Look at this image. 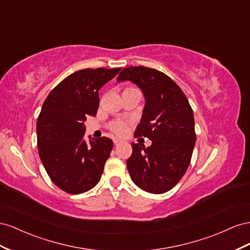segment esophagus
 I'll use <instances>...</instances> for the list:
<instances>
[{
  "mask_svg": "<svg viewBox=\"0 0 250 250\" xmlns=\"http://www.w3.org/2000/svg\"><path fill=\"white\" fill-rule=\"evenodd\" d=\"M113 142H114V145H119L120 144V142H121V140H119V139H117V138H114L113 139Z\"/></svg>",
  "mask_w": 250,
  "mask_h": 250,
  "instance_id": "esophagus-1",
  "label": "esophagus"
}]
</instances>
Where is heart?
<instances>
[{
  "label": "heart",
  "instance_id": "1",
  "mask_svg": "<svg viewBox=\"0 0 250 250\" xmlns=\"http://www.w3.org/2000/svg\"><path fill=\"white\" fill-rule=\"evenodd\" d=\"M129 89H135V88H126L125 90H129ZM110 130L113 133L118 135V136H123V135H125L127 131V125L125 121H121V120L113 121V123L110 125Z\"/></svg>",
  "mask_w": 250,
  "mask_h": 250
}]
</instances>
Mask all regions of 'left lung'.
<instances>
[{
	"mask_svg": "<svg viewBox=\"0 0 250 250\" xmlns=\"http://www.w3.org/2000/svg\"><path fill=\"white\" fill-rule=\"evenodd\" d=\"M130 81L141 89L146 104L135 137H146L152 145L132 144L126 160L131 179L152 194H163L180 181L190 163L196 142L191 106L172 78L147 67L123 69L117 82Z\"/></svg>",
	"mask_w": 250,
	"mask_h": 250,
	"instance_id": "obj_1",
	"label": "left lung"
}]
</instances>
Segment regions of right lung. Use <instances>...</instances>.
Returning a JSON list of instances; mask_svg holds the SVG:
<instances>
[{
    "mask_svg": "<svg viewBox=\"0 0 250 250\" xmlns=\"http://www.w3.org/2000/svg\"><path fill=\"white\" fill-rule=\"evenodd\" d=\"M119 71L120 68L76 71L56 85L42 104L37 121L40 158L50 179L69 194H83L101 180L113 141L101 137L87 144L83 121L96 115L99 89Z\"/></svg>",
    "mask_w": 250,
    "mask_h": 250,
    "instance_id": "right-lung-1",
    "label": "right lung"
}]
</instances>
